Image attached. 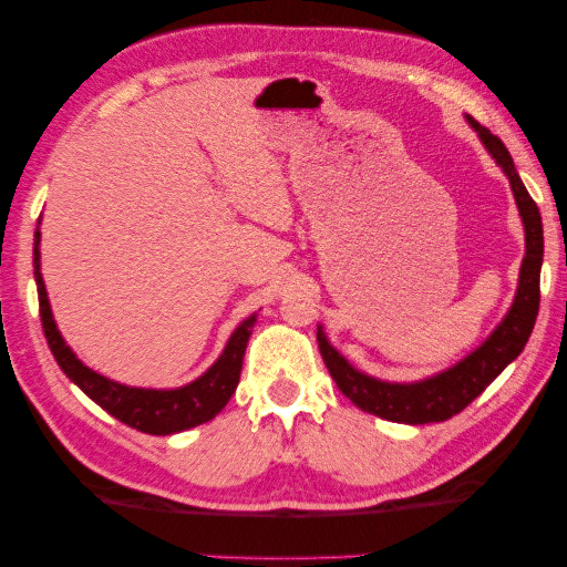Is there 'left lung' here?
I'll use <instances>...</instances> for the list:
<instances>
[{
  "label": "left lung",
  "mask_w": 567,
  "mask_h": 567,
  "mask_svg": "<svg viewBox=\"0 0 567 567\" xmlns=\"http://www.w3.org/2000/svg\"><path fill=\"white\" fill-rule=\"evenodd\" d=\"M470 127L475 130L482 145L493 155V161L507 175L509 188L517 203L519 218L525 228V256L519 266L517 291L513 306H509L505 319L497 323L493 333L482 341L477 349H472L457 364L432 374L420 382H384V379L369 377L364 371L349 364L344 354H339L331 347V341L323 333V327L317 331L319 351L327 364L329 374L341 394L349 396L361 412L382 416L399 424H430L444 422L450 416L460 414L465 406L477 399L485 389L503 374V369L519 357L530 339L537 309H540V266H543V220L535 200L527 193L525 183L519 181L513 157L497 135L482 127L477 120L467 115Z\"/></svg>",
  "instance_id": "8db88e82"
}]
</instances>
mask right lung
Masks as SVG:
<instances>
[{"mask_svg":"<svg viewBox=\"0 0 567 567\" xmlns=\"http://www.w3.org/2000/svg\"><path fill=\"white\" fill-rule=\"evenodd\" d=\"M40 220H37L34 230V281H37V296H40V317L44 339H48L50 351L58 359L60 369L68 374L82 392H85L92 402L100 404L107 414H113L127 426L145 434H165L185 432L190 426H198L203 422H210L228 399L234 396L240 367H244V354L250 339V329L256 323V313H250L230 333L226 341V349L220 357L203 371L198 379L190 384L175 386V389H143V386H127L113 382V379L97 374L87 364H82L78 354L68 347L62 333L54 323L48 289H44V278L40 274Z\"/></svg>","mask_w":567,"mask_h":567,"instance_id":"1","label":"right lung"}]
</instances>
